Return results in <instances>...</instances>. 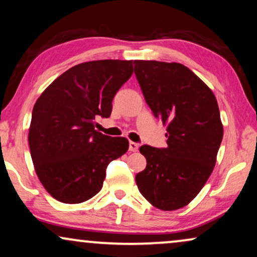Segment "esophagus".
<instances>
[{"mask_svg":"<svg viewBox=\"0 0 257 257\" xmlns=\"http://www.w3.org/2000/svg\"><path fill=\"white\" fill-rule=\"evenodd\" d=\"M139 149V144H137L135 142H130L128 143V150L131 151V152H137Z\"/></svg>","mask_w":257,"mask_h":257,"instance_id":"1","label":"esophagus"}]
</instances>
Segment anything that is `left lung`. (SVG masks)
I'll use <instances>...</instances> for the list:
<instances>
[{"label":"left lung","instance_id":"obj_1","mask_svg":"<svg viewBox=\"0 0 257 257\" xmlns=\"http://www.w3.org/2000/svg\"><path fill=\"white\" fill-rule=\"evenodd\" d=\"M135 73L153 115L167 124L166 147L140 146L147 165L136 175L142 195L157 208L192 201L215 166L223 127L212 90L180 63L135 61Z\"/></svg>","mask_w":257,"mask_h":257}]
</instances>
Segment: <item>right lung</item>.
I'll return each mask as SVG.
<instances>
[{
  "label": "right lung",
  "mask_w": 257,
  "mask_h": 257,
  "mask_svg": "<svg viewBox=\"0 0 257 257\" xmlns=\"http://www.w3.org/2000/svg\"><path fill=\"white\" fill-rule=\"evenodd\" d=\"M132 61L103 59L62 73L33 108L29 147L37 177L52 198L80 203L103 187L106 168L128 150V140L94 130L133 73Z\"/></svg>",
  "instance_id": "add662e5"
}]
</instances>
